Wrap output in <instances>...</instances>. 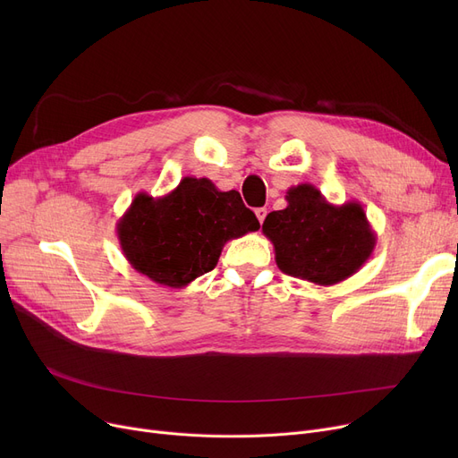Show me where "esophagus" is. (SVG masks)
Here are the masks:
<instances>
[{
  "mask_svg": "<svg viewBox=\"0 0 458 458\" xmlns=\"http://www.w3.org/2000/svg\"><path fill=\"white\" fill-rule=\"evenodd\" d=\"M256 216H258L259 225H263V221H266V216H267V209L266 208H256Z\"/></svg>",
  "mask_w": 458,
  "mask_h": 458,
  "instance_id": "34e87169",
  "label": "esophagus"
}]
</instances>
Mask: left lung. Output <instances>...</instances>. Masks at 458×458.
Returning a JSON list of instances; mask_svg holds the SVG:
<instances>
[{
  "label": "left lung",
  "instance_id": "obj_1",
  "mask_svg": "<svg viewBox=\"0 0 458 458\" xmlns=\"http://www.w3.org/2000/svg\"><path fill=\"white\" fill-rule=\"evenodd\" d=\"M285 200L287 206L271 211L261 226L282 273L334 285L362 269L377 245L362 204L334 206L311 183L290 187Z\"/></svg>",
  "mask_w": 458,
  "mask_h": 458
}]
</instances>
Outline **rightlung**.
Here are the masks:
<instances>
[{
  "label": "right lung",
  "mask_w": 458,
  "mask_h": 458,
  "mask_svg": "<svg viewBox=\"0 0 458 458\" xmlns=\"http://www.w3.org/2000/svg\"><path fill=\"white\" fill-rule=\"evenodd\" d=\"M258 228L237 191L185 176L163 197L137 192L116 223V235L135 271L161 285L185 287L216 266L230 239Z\"/></svg>",
  "instance_id": "1"
}]
</instances>
